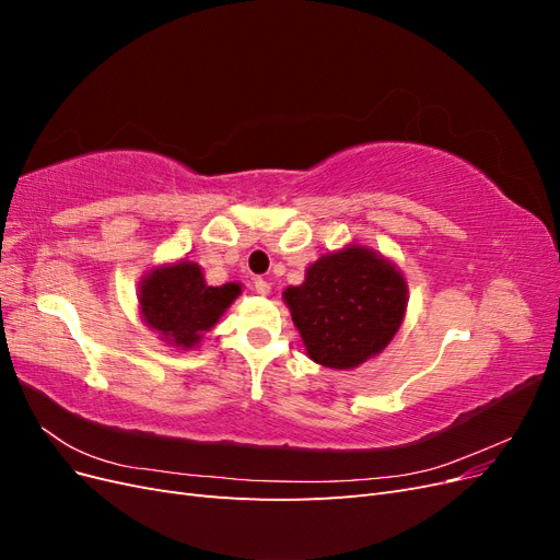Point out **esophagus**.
<instances>
[{
  "mask_svg": "<svg viewBox=\"0 0 560 560\" xmlns=\"http://www.w3.org/2000/svg\"><path fill=\"white\" fill-rule=\"evenodd\" d=\"M254 290H257V294H261V296H268L270 294V282H266L264 278H257V280H254Z\"/></svg>",
  "mask_w": 560,
  "mask_h": 560,
  "instance_id": "esophagus-1",
  "label": "esophagus"
}]
</instances>
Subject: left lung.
Masks as SVG:
<instances>
[{"label":"left lung","instance_id":"left-lung-1","mask_svg":"<svg viewBox=\"0 0 560 560\" xmlns=\"http://www.w3.org/2000/svg\"><path fill=\"white\" fill-rule=\"evenodd\" d=\"M306 354L327 369L348 371L381 354L399 331L409 284L381 252L350 243L306 268L282 292Z\"/></svg>","mask_w":560,"mask_h":560}]
</instances>
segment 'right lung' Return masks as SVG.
<instances>
[{
    "label": "right lung",
    "mask_w": 560,
    "mask_h": 560,
    "mask_svg": "<svg viewBox=\"0 0 560 560\" xmlns=\"http://www.w3.org/2000/svg\"><path fill=\"white\" fill-rule=\"evenodd\" d=\"M241 292V282L208 284L202 268L184 257L147 270L140 282L138 308L144 325L154 329L163 343L194 350Z\"/></svg>",
    "instance_id": "1"
}]
</instances>
